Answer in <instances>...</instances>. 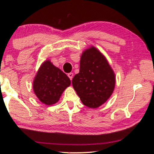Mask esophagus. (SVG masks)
I'll return each mask as SVG.
<instances>
[{
	"label": "esophagus",
	"mask_w": 154,
	"mask_h": 154,
	"mask_svg": "<svg viewBox=\"0 0 154 154\" xmlns=\"http://www.w3.org/2000/svg\"><path fill=\"white\" fill-rule=\"evenodd\" d=\"M68 76L70 78V79L72 80V77H73V73H72V72H70V73L68 74Z\"/></svg>",
	"instance_id": "esophagus-1"
}]
</instances>
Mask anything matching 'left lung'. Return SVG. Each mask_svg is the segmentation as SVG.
Segmentation results:
<instances>
[{
  "instance_id": "obj_1",
  "label": "left lung",
  "mask_w": 154,
  "mask_h": 154,
  "mask_svg": "<svg viewBox=\"0 0 154 154\" xmlns=\"http://www.w3.org/2000/svg\"><path fill=\"white\" fill-rule=\"evenodd\" d=\"M83 105L96 109L110 98L116 86V75L106 57L94 46L85 49L80 59L79 72L72 80Z\"/></svg>"
}]
</instances>
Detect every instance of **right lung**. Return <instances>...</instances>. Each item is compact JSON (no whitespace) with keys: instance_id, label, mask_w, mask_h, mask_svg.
Segmentation results:
<instances>
[{"instance_id":"add662e5","label":"right lung","mask_w":154,"mask_h":154,"mask_svg":"<svg viewBox=\"0 0 154 154\" xmlns=\"http://www.w3.org/2000/svg\"><path fill=\"white\" fill-rule=\"evenodd\" d=\"M71 85V80L49 60L44 61L33 81L32 88L41 103L51 105L58 102L62 94Z\"/></svg>"}]
</instances>
